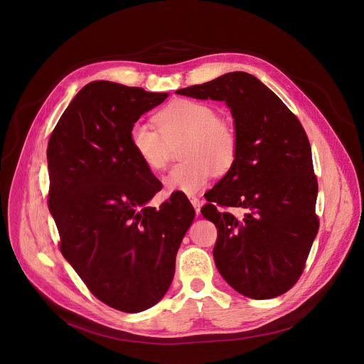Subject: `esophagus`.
<instances>
[{"label": "esophagus", "mask_w": 364, "mask_h": 364, "mask_svg": "<svg viewBox=\"0 0 364 364\" xmlns=\"http://www.w3.org/2000/svg\"><path fill=\"white\" fill-rule=\"evenodd\" d=\"M190 201H191V204H193V207H194L196 213L198 215V213H200V205H201V203H200L198 197H196V196H191V197H190Z\"/></svg>", "instance_id": "esophagus-1"}]
</instances>
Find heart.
Listing matches in <instances>:
<instances>
[{
    "instance_id": "obj_1",
    "label": "heart",
    "mask_w": 364,
    "mask_h": 364,
    "mask_svg": "<svg viewBox=\"0 0 364 364\" xmlns=\"http://www.w3.org/2000/svg\"><path fill=\"white\" fill-rule=\"evenodd\" d=\"M155 129L146 124H134L129 145L135 159L151 171H161L170 161L171 146L181 142L184 160L164 178L167 191L194 194L216 174H226L239 152L235 125L219 118L218 111L201 100L178 99L157 114Z\"/></svg>"
}]
</instances>
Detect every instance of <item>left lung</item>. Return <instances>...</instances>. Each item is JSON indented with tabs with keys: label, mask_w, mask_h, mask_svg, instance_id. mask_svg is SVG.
Listing matches in <instances>:
<instances>
[{
	"label": "left lung",
	"mask_w": 364,
	"mask_h": 364,
	"mask_svg": "<svg viewBox=\"0 0 364 364\" xmlns=\"http://www.w3.org/2000/svg\"><path fill=\"white\" fill-rule=\"evenodd\" d=\"M225 100L239 152L233 167L204 194L201 215L215 223L216 267L237 292L268 299L299 279L318 232L313 155L299 119L261 80L245 72L177 90ZM239 206L244 215L227 209Z\"/></svg>",
	"instance_id": "left-lung-1"
}]
</instances>
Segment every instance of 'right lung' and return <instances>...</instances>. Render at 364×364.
<instances>
[{"mask_svg":"<svg viewBox=\"0 0 364 364\" xmlns=\"http://www.w3.org/2000/svg\"><path fill=\"white\" fill-rule=\"evenodd\" d=\"M168 93L108 80L80 89L47 145L48 210L60 252L103 304L139 313L170 288L176 255L194 209L173 193L148 207L163 188L129 145V129Z\"/></svg>","mask_w":364,"mask_h":364,"instance_id":"right-lung-1","label":"right lung"}]
</instances>
